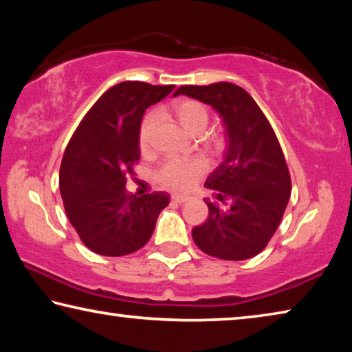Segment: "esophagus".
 Instances as JSON below:
<instances>
[{
	"mask_svg": "<svg viewBox=\"0 0 352 352\" xmlns=\"http://www.w3.org/2000/svg\"><path fill=\"white\" fill-rule=\"evenodd\" d=\"M170 199L177 201V204H186V201L190 200L189 195H184V194H174Z\"/></svg>",
	"mask_w": 352,
	"mask_h": 352,
	"instance_id": "34e87169",
	"label": "esophagus"
}]
</instances>
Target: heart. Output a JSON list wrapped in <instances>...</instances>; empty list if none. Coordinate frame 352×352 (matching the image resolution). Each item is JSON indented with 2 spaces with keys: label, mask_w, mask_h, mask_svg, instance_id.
Listing matches in <instances>:
<instances>
[{
  "label": "heart",
  "mask_w": 352,
  "mask_h": 352,
  "mask_svg": "<svg viewBox=\"0 0 352 352\" xmlns=\"http://www.w3.org/2000/svg\"><path fill=\"white\" fill-rule=\"evenodd\" d=\"M174 115L182 124V127L190 135H199L206 129L210 122V110L205 104L195 99H180L174 104ZM155 124L153 115H146L142 118L138 129V146L142 152L148 147L152 138V130ZM208 147L214 153H222L228 147V135L225 130H214L208 136ZM206 169L201 160H170L160 170V180L168 186L177 189H186L197 178L204 174Z\"/></svg>",
  "instance_id": "obj_1"
}]
</instances>
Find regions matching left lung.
<instances>
[{
	"label": "left lung",
	"mask_w": 352,
	"mask_h": 352,
	"mask_svg": "<svg viewBox=\"0 0 352 352\" xmlns=\"http://www.w3.org/2000/svg\"><path fill=\"white\" fill-rule=\"evenodd\" d=\"M180 94L216 109L230 140L225 162L205 183L217 194L206 200L210 217L192 230L195 245L225 261L253 258L275 234L290 197L283 148L259 105L234 83L184 85L174 96Z\"/></svg>",
	"instance_id": "1"
}]
</instances>
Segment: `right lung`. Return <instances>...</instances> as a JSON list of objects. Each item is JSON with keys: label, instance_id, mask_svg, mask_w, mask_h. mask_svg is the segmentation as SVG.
Listing matches in <instances>:
<instances>
[{"label": "right lung", "instance_id": "obj_1", "mask_svg": "<svg viewBox=\"0 0 352 352\" xmlns=\"http://www.w3.org/2000/svg\"><path fill=\"white\" fill-rule=\"evenodd\" d=\"M172 90L174 85L118 83L83 116L65 148L58 174L65 211L94 253H135L151 239L158 214L169 205L168 194H129L126 183L140 160L142 115Z\"/></svg>", "mask_w": 352, "mask_h": 352}]
</instances>
